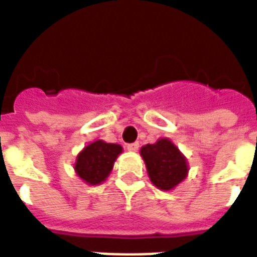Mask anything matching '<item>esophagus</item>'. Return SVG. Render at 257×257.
Listing matches in <instances>:
<instances>
[{
	"mask_svg": "<svg viewBox=\"0 0 257 257\" xmlns=\"http://www.w3.org/2000/svg\"><path fill=\"white\" fill-rule=\"evenodd\" d=\"M138 149H139L138 142H134V143H130V145H127V150L128 151H138Z\"/></svg>",
	"mask_w": 257,
	"mask_h": 257,
	"instance_id": "obj_1",
	"label": "esophagus"
}]
</instances>
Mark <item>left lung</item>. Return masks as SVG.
<instances>
[{
    "instance_id": "obj_1",
    "label": "left lung",
    "mask_w": 257,
    "mask_h": 257,
    "mask_svg": "<svg viewBox=\"0 0 257 257\" xmlns=\"http://www.w3.org/2000/svg\"><path fill=\"white\" fill-rule=\"evenodd\" d=\"M141 157L146 165L151 184L161 190H173L188 177L186 157L169 138H161L156 143L141 147Z\"/></svg>"
}]
</instances>
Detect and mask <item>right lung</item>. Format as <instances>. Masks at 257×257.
Segmentation results:
<instances>
[{
	"label": "right lung",
	"mask_w": 257,
	"mask_h": 257,
	"mask_svg": "<svg viewBox=\"0 0 257 257\" xmlns=\"http://www.w3.org/2000/svg\"><path fill=\"white\" fill-rule=\"evenodd\" d=\"M123 147L118 143L93 141L77 154L73 165L75 173L88 185H99L107 180Z\"/></svg>",
	"instance_id": "1"
}]
</instances>
